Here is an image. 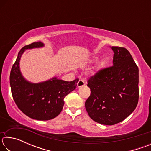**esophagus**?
<instances>
[{"label":"esophagus","instance_id":"34e87169","mask_svg":"<svg viewBox=\"0 0 151 151\" xmlns=\"http://www.w3.org/2000/svg\"><path fill=\"white\" fill-rule=\"evenodd\" d=\"M85 85V82H84V81H83V80H79L77 83L78 87H82V86H83Z\"/></svg>","mask_w":151,"mask_h":151}]
</instances>
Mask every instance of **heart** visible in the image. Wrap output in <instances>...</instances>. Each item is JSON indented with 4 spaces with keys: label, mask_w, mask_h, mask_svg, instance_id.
I'll return each mask as SVG.
<instances>
[{
    "label": "heart",
    "mask_w": 151,
    "mask_h": 151,
    "mask_svg": "<svg viewBox=\"0 0 151 151\" xmlns=\"http://www.w3.org/2000/svg\"><path fill=\"white\" fill-rule=\"evenodd\" d=\"M97 59H98V57H94L93 58V61H96L97 60ZM106 62L104 60H101L100 63H99V66H100V67H104V66H106Z\"/></svg>",
    "instance_id": "obj_1"
}]
</instances>
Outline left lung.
<instances>
[{"mask_svg":"<svg viewBox=\"0 0 151 151\" xmlns=\"http://www.w3.org/2000/svg\"><path fill=\"white\" fill-rule=\"evenodd\" d=\"M113 65L99 70L87 81L91 95L85 102L89 116L113 125L129 116L139 102V68L129 50L112 47Z\"/></svg>","mask_w":151,"mask_h":151,"instance_id":"left-lung-1","label":"left lung"}]
</instances>
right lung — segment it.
Returning <instances> with one entry per match:
<instances>
[{
	"instance_id": "add662e5",
	"label": "right lung",
	"mask_w": 151,
	"mask_h": 151,
	"mask_svg": "<svg viewBox=\"0 0 151 151\" xmlns=\"http://www.w3.org/2000/svg\"><path fill=\"white\" fill-rule=\"evenodd\" d=\"M44 46L41 42L24 46L19 51L10 74V85L14 101L20 111L30 118L39 121H48L60 113L64 99L76 87L78 79L73 81L51 80L32 84L25 80L19 69V61L25 49Z\"/></svg>"
}]
</instances>
